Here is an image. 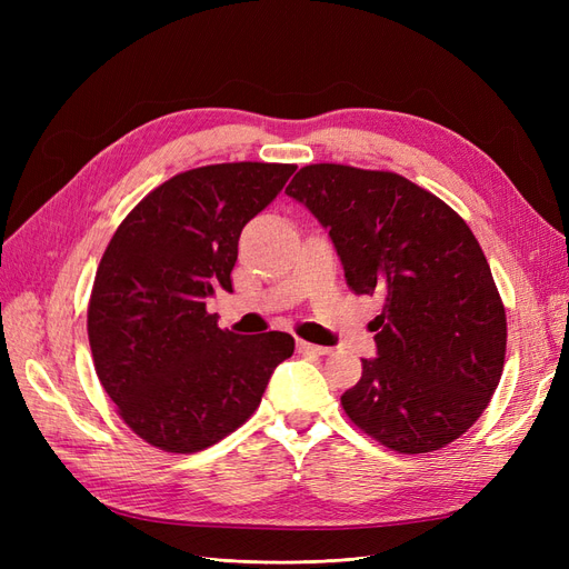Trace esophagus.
Instances as JSON below:
<instances>
[{"label":"esophagus","instance_id":"34e87169","mask_svg":"<svg viewBox=\"0 0 569 569\" xmlns=\"http://www.w3.org/2000/svg\"><path fill=\"white\" fill-rule=\"evenodd\" d=\"M297 351H299V353H303V356H327V353H332V349L318 347V343L303 341V339H297Z\"/></svg>","mask_w":569,"mask_h":569}]
</instances>
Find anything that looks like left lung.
<instances>
[{"label":"left lung","instance_id":"8db88e82","mask_svg":"<svg viewBox=\"0 0 569 569\" xmlns=\"http://www.w3.org/2000/svg\"><path fill=\"white\" fill-rule=\"evenodd\" d=\"M330 230L347 284L377 295V358L341 408L406 456L462 437L501 382L508 322L487 256L449 203L391 170L303 166L284 189Z\"/></svg>","mask_w":569,"mask_h":569}]
</instances>
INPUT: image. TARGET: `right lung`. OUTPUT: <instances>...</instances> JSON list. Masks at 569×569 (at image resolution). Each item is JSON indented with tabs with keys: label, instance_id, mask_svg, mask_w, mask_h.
Masks as SVG:
<instances>
[{
	"label": "right lung",
	"instance_id": "1",
	"mask_svg": "<svg viewBox=\"0 0 569 569\" xmlns=\"http://www.w3.org/2000/svg\"><path fill=\"white\" fill-rule=\"evenodd\" d=\"M295 163H213L159 184L123 218L101 256L88 337L120 420L153 449L197 453L242 427L287 332L220 330L206 299L232 289L247 222L278 197Z\"/></svg>",
	"mask_w": 569,
	"mask_h": 569
}]
</instances>
